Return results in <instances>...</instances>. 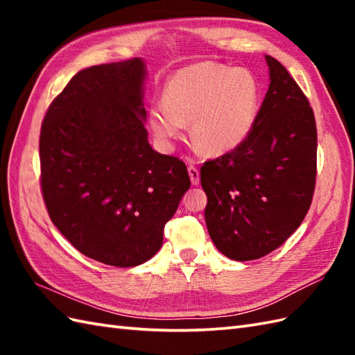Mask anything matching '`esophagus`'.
Segmentation results:
<instances>
[{
	"instance_id": "34e87169",
	"label": "esophagus",
	"mask_w": 355,
	"mask_h": 355,
	"mask_svg": "<svg viewBox=\"0 0 355 355\" xmlns=\"http://www.w3.org/2000/svg\"><path fill=\"white\" fill-rule=\"evenodd\" d=\"M187 172H189L192 184H198L200 183V171H198V168H195V166L191 164L189 168H187Z\"/></svg>"
}]
</instances>
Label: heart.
<instances>
[{
  "label": "heart",
  "instance_id": "heart-1",
  "mask_svg": "<svg viewBox=\"0 0 355 355\" xmlns=\"http://www.w3.org/2000/svg\"><path fill=\"white\" fill-rule=\"evenodd\" d=\"M259 84L247 70L215 62L187 65L172 74L163 99L149 105L150 130L164 143L182 137L191 123V140L200 150L221 155L250 134L259 111Z\"/></svg>",
  "mask_w": 355,
  "mask_h": 355
}]
</instances>
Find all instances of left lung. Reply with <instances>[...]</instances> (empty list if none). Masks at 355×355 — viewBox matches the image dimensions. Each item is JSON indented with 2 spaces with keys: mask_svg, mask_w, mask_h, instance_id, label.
<instances>
[{
  "mask_svg": "<svg viewBox=\"0 0 355 355\" xmlns=\"http://www.w3.org/2000/svg\"><path fill=\"white\" fill-rule=\"evenodd\" d=\"M266 59L270 87L250 134L200 171L209 235L235 261L259 259L293 235L311 206L318 173L310 102L281 62Z\"/></svg>",
  "mask_w": 355,
  "mask_h": 355,
  "instance_id": "1",
  "label": "left lung"
}]
</instances>
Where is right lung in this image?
<instances>
[{"label":"right lung","instance_id":"obj_1","mask_svg":"<svg viewBox=\"0 0 355 355\" xmlns=\"http://www.w3.org/2000/svg\"><path fill=\"white\" fill-rule=\"evenodd\" d=\"M143 80L139 58L79 71L50 103L40 135L51 223L82 254L114 267L153 258L191 186L184 162L148 143Z\"/></svg>","mask_w":355,"mask_h":355}]
</instances>
